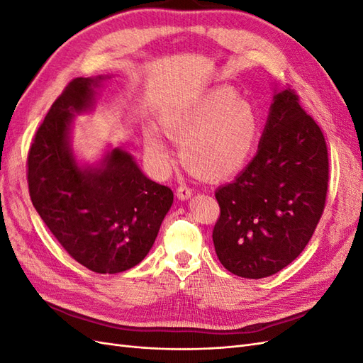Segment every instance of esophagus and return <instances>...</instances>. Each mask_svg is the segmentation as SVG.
<instances>
[{
  "instance_id": "1",
  "label": "esophagus",
  "mask_w": 363,
  "mask_h": 363,
  "mask_svg": "<svg viewBox=\"0 0 363 363\" xmlns=\"http://www.w3.org/2000/svg\"><path fill=\"white\" fill-rule=\"evenodd\" d=\"M175 194H177L180 200H188L192 195V188H189V186H186V184H180L177 191H175Z\"/></svg>"
}]
</instances>
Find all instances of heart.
Masks as SVG:
<instances>
[{
    "label": "heart",
    "instance_id": "b5f03b06",
    "mask_svg": "<svg viewBox=\"0 0 363 363\" xmlns=\"http://www.w3.org/2000/svg\"><path fill=\"white\" fill-rule=\"evenodd\" d=\"M164 136L180 142V155L194 174L221 180L244 167L256 144L260 121L255 106L230 87H215L196 100L159 118ZM147 155L159 168L171 164V152L155 130L144 133Z\"/></svg>",
    "mask_w": 363,
    "mask_h": 363
}]
</instances>
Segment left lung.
I'll return each mask as SVG.
<instances>
[{
    "mask_svg": "<svg viewBox=\"0 0 363 363\" xmlns=\"http://www.w3.org/2000/svg\"><path fill=\"white\" fill-rule=\"evenodd\" d=\"M328 191L323 131L291 87L274 95L257 155L216 192L213 245L244 279L272 276L300 256L320 223Z\"/></svg>",
    "mask_w": 363,
    "mask_h": 363,
    "instance_id": "obj_1",
    "label": "left lung"
}]
</instances>
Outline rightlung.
I'll list each match as a JSON object with an SVG mask.
<instances>
[{
    "label": "right lung",
    "instance_id": "obj_1",
    "mask_svg": "<svg viewBox=\"0 0 363 363\" xmlns=\"http://www.w3.org/2000/svg\"><path fill=\"white\" fill-rule=\"evenodd\" d=\"M101 82L77 77L52 103L27 156L33 206L68 255L98 274L136 267L148 255L174 194L147 179L128 152L80 168L69 148L72 115L89 108Z\"/></svg>",
    "mask_w": 363,
    "mask_h": 363
}]
</instances>
